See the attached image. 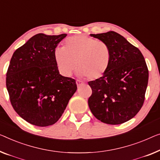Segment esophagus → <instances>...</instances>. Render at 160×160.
Returning <instances> with one entry per match:
<instances>
[{"label":"esophagus","mask_w":160,"mask_h":160,"mask_svg":"<svg viewBox=\"0 0 160 160\" xmlns=\"http://www.w3.org/2000/svg\"><path fill=\"white\" fill-rule=\"evenodd\" d=\"M76 84H77V86H78V88H79V87H80L81 85H82L83 83L81 82L80 80H76Z\"/></svg>","instance_id":"obj_1"}]
</instances>
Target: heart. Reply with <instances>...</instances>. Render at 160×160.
Segmentation results:
<instances>
[{"label": "heart", "instance_id": "obj_1", "mask_svg": "<svg viewBox=\"0 0 160 160\" xmlns=\"http://www.w3.org/2000/svg\"><path fill=\"white\" fill-rule=\"evenodd\" d=\"M111 58L108 44L84 35L68 38L63 48H57L54 52L57 68L65 77H70L77 67L79 77L99 79L108 70Z\"/></svg>", "mask_w": 160, "mask_h": 160}]
</instances>
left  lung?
Returning a JSON list of instances; mask_svg holds the SVG:
<instances>
[{
	"label": "left lung",
	"mask_w": 160,
	"mask_h": 160,
	"mask_svg": "<svg viewBox=\"0 0 160 160\" xmlns=\"http://www.w3.org/2000/svg\"><path fill=\"white\" fill-rule=\"evenodd\" d=\"M110 47L111 62L103 77L88 82V106L97 119L111 125L134 117L144 101L149 71L140 50L123 36L111 31L90 34Z\"/></svg>",
	"instance_id": "8db88e82"
}]
</instances>
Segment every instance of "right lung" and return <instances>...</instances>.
<instances>
[{
	"label": "right lung",
	"instance_id": "add662e5",
	"mask_svg": "<svg viewBox=\"0 0 160 160\" xmlns=\"http://www.w3.org/2000/svg\"><path fill=\"white\" fill-rule=\"evenodd\" d=\"M66 34H37L14 52L6 73L12 106L31 124L55 123L77 90L75 80L59 74L54 52Z\"/></svg>",
	"mask_w": 160,
	"mask_h": 160
}]
</instances>
